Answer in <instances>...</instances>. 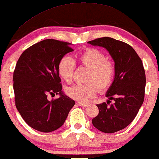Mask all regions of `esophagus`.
<instances>
[{"instance_id":"obj_1","label":"esophagus","mask_w":159,"mask_h":159,"mask_svg":"<svg viewBox=\"0 0 159 159\" xmlns=\"http://www.w3.org/2000/svg\"><path fill=\"white\" fill-rule=\"evenodd\" d=\"M77 105H80V106H82V107H86L88 105L87 103H84V102H77Z\"/></svg>"}]
</instances>
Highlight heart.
Masks as SVG:
<instances>
[{"mask_svg":"<svg viewBox=\"0 0 159 159\" xmlns=\"http://www.w3.org/2000/svg\"><path fill=\"white\" fill-rule=\"evenodd\" d=\"M77 60L80 66L89 69L85 78L87 83L66 87V95L79 102H85L96 95L98 89L100 93H105L112 85L116 75L114 61L107 59L104 53L95 48L84 50L77 56ZM75 70L73 59L67 55L61 57L57 66V72L61 79L70 83Z\"/></svg>","mask_w":159,"mask_h":159,"instance_id":"heart-1","label":"heart"}]
</instances>
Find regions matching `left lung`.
Instances as JSON below:
<instances>
[{"label":"left lung","mask_w":159,"mask_h":159,"mask_svg":"<svg viewBox=\"0 0 159 159\" xmlns=\"http://www.w3.org/2000/svg\"><path fill=\"white\" fill-rule=\"evenodd\" d=\"M88 43L105 48L116 65L114 81L106 94L110 100L97 105L99 113L92 122L103 133H116L134 120L143 102L146 87L143 65L134 49L123 41L102 37ZM112 99L114 103L110 105Z\"/></svg>","instance_id":"8db88e82"}]
</instances>
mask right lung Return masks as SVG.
<instances>
[{
    "label": "right lung",
    "instance_id": "1",
    "mask_svg": "<svg viewBox=\"0 0 159 159\" xmlns=\"http://www.w3.org/2000/svg\"><path fill=\"white\" fill-rule=\"evenodd\" d=\"M70 43L45 39L22 53L13 72L15 104L24 121L34 129L49 133L58 129L75 104L64 95L57 72L61 57L73 51ZM60 98L49 101V94Z\"/></svg>",
    "mask_w": 159,
    "mask_h": 159
}]
</instances>
